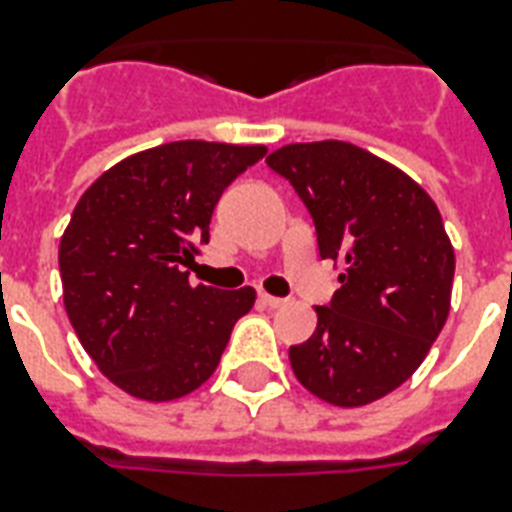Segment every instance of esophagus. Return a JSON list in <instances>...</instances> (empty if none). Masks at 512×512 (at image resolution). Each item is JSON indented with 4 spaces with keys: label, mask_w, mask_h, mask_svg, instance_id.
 Returning <instances> with one entry per match:
<instances>
[{
    "label": "esophagus",
    "mask_w": 512,
    "mask_h": 512,
    "mask_svg": "<svg viewBox=\"0 0 512 512\" xmlns=\"http://www.w3.org/2000/svg\"><path fill=\"white\" fill-rule=\"evenodd\" d=\"M260 303L268 305V308H281V305H287L289 300L287 297H273V295H265L263 292V295H260Z\"/></svg>",
    "instance_id": "1"
}]
</instances>
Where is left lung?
<instances>
[{
	"label": "left lung",
	"mask_w": 512,
	"mask_h": 512,
	"mask_svg": "<svg viewBox=\"0 0 512 512\" xmlns=\"http://www.w3.org/2000/svg\"><path fill=\"white\" fill-rule=\"evenodd\" d=\"M316 225L319 255L342 268L316 332L289 348L295 377L335 406L388 396L428 356L452 303L454 249L412 177L342 140L292 143L268 159Z\"/></svg>",
	"instance_id": "obj_1"
}]
</instances>
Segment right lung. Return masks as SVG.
<instances>
[{"label":"right lung","instance_id":"right-lung-1","mask_svg":"<svg viewBox=\"0 0 512 512\" xmlns=\"http://www.w3.org/2000/svg\"><path fill=\"white\" fill-rule=\"evenodd\" d=\"M265 146L177 140L148 148L82 193L60 239L63 303L76 337L116 388L172 401L212 377L255 289L188 284L180 265L209 241L223 191Z\"/></svg>","mask_w":512,"mask_h":512}]
</instances>
